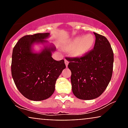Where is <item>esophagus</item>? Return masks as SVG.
I'll return each mask as SVG.
<instances>
[{"label":"esophagus","instance_id":"esophagus-1","mask_svg":"<svg viewBox=\"0 0 128 128\" xmlns=\"http://www.w3.org/2000/svg\"><path fill=\"white\" fill-rule=\"evenodd\" d=\"M64 62H65L66 67H67V66H68V62H69L68 61V60H67L66 59H65V60H64Z\"/></svg>","mask_w":128,"mask_h":128}]
</instances>
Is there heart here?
<instances>
[{
	"mask_svg": "<svg viewBox=\"0 0 128 128\" xmlns=\"http://www.w3.org/2000/svg\"><path fill=\"white\" fill-rule=\"evenodd\" d=\"M94 42L92 35L88 34L83 36H78L70 40L66 44V49H70L72 56L79 57L88 52Z\"/></svg>",
	"mask_w": 128,
	"mask_h": 128,
	"instance_id": "b5f03b06",
	"label": "heart"
}]
</instances>
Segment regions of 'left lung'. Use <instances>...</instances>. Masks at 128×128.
I'll list each match as a JSON object with an SVG mask.
<instances>
[{
	"mask_svg": "<svg viewBox=\"0 0 128 128\" xmlns=\"http://www.w3.org/2000/svg\"><path fill=\"white\" fill-rule=\"evenodd\" d=\"M94 49L79 58H66L71 70L72 92L78 99H96L104 92L112 77L114 54L105 36L94 32Z\"/></svg>",
	"mask_w": 128,
	"mask_h": 128,
	"instance_id": "8db88e82",
	"label": "left lung"
}]
</instances>
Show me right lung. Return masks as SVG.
I'll use <instances>...</instances> for the list:
<instances>
[{"label":"right lung","mask_w":128,"mask_h":128,"mask_svg":"<svg viewBox=\"0 0 128 128\" xmlns=\"http://www.w3.org/2000/svg\"><path fill=\"white\" fill-rule=\"evenodd\" d=\"M49 33L28 35L21 38L12 50L11 73L13 80L23 96L31 100L40 101L50 97L56 80L66 68L64 60L55 61L52 44L44 46L39 53L34 52L35 44H45Z\"/></svg>","instance_id":"right-lung-1"}]
</instances>
